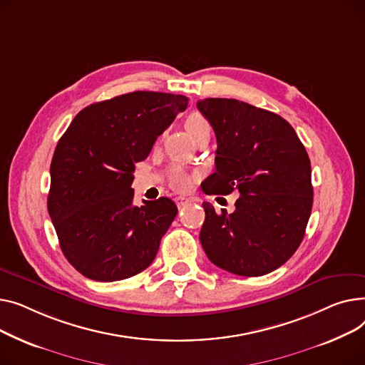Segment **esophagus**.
<instances>
[{"label": "esophagus", "instance_id": "esophagus-1", "mask_svg": "<svg viewBox=\"0 0 365 365\" xmlns=\"http://www.w3.org/2000/svg\"><path fill=\"white\" fill-rule=\"evenodd\" d=\"M175 203H177V206L181 209V207H184L185 205H188V203H190V199H185V197H177V199H175Z\"/></svg>", "mask_w": 365, "mask_h": 365}]
</instances>
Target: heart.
I'll return each instance as SVG.
<instances>
[{
	"mask_svg": "<svg viewBox=\"0 0 365 365\" xmlns=\"http://www.w3.org/2000/svg\"><path fill=\"white\" fill-rule=\"evenodd\" d=\"M185 128L190 133V135L195 140H197L203 135H210V131H212L209 120L199 113H192L187 118ZM166 177H168L169 184L180 191H185V190L191 188L192 184H195V175L187 173L184 168H181L178 165L170 166L168 169Z\"/></svg>",
	"mask_w": 365,
	"mask_h": 365,
	"instance_id": "b5f03b06",
	"label": "heart"
}]
</instances>
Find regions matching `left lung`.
<instances>
[{"label":"left lung","mask_w":365,"mask_h":365,"mask_svg":"<svg viewBox=\"0 0 365 365\" xmlns=\"http://www.w3.org/2000/svg\"><path fill=\"white\" fill-rule=\"evenodd\" d=\"M197 109L217 135V170L206 195L240 192L235 210L203 202L200 242L212 264L245 277L268 274L301 245L312 209L311 162L292 125L235 98H205Z\"/></svg>","instance_id":"obj_1"}]
</instances>
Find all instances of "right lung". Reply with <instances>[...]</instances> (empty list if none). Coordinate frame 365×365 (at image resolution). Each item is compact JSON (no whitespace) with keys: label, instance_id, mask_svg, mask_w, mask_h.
<instances>
[{"label":"right lung","instance_id":"add662e5","mask_svg":"<svg viewBox=\"0 0 365 365\" xmlns=\"http://www.w3.org/2000/svg\"><path fill=\"white\" fill-rule=\"evenodd\" d=\"M187 104L185 96L122 94L85 107L58 140L47 206L63 255L82 275L118 282L156 258L178 209L168 197L134 206L133 173Z\"/></svg>","mask_w":365,"mask_h":365}]
</instances>
